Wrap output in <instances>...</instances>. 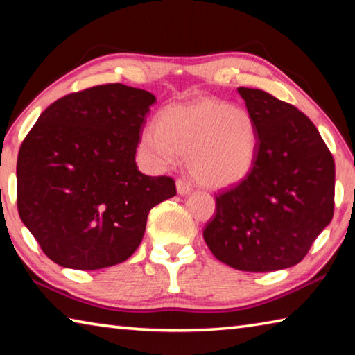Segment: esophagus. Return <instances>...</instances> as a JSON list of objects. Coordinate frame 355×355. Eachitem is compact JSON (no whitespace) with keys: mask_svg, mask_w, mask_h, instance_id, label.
I'll return each instance as SVG.
<instances>
[{"mask_svg":"<svg viewBox=\"0 0 355 355\" xmlns=\"http://www.w3.org/2000/svg\"><path fill=\"white\" fill-rule=\"evenodd\" d=\"M175 184H177V191H178V194L184 196V194H189V192H191V183L188 182V180H184V178H178Z\"/></svg>","mask_w":355,"mask_h":355,"instance_id":"obj_1","label":"esophagus"}]
</instances>
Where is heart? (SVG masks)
Listing matches in <instances>:
<instances>
[{
	"label": "heart",
	"instance_id": "b5f03b06",
	"mask_svg": "<svg viewBox=\"0 0 355 355\" xmlns=\"http://www.w3.org/2000/svg\"><path fill=\"white\" fill-rule=\"evenodd\" d=\"M139 148L153 169H166L188 155L197 183L211 189L235 186L249 175L258 148L254 117L243 107L216 98H200L166 107L158 127L147 125Z\"/></svg>",
	"mask_w": 355,
	"mask_h": 355
}]
</instances>
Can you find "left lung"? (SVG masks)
<instances>
[{
	"instance_id": "1",
	"label": "left lung",
	"mask_w": 355,
	"mask_h": 355,
	"mask_svg": "<svg viewBox=\"0 0 355 355\" xmlns=\"http://www.w3.org/2000/svg\"><path fill=\"white\" fill-rule=\"evenodd\" d=\"M238 92L257 125V158L241 183L216 196L203 239L239 271H279L302 260L332 220L335 163L297 107L260 89Z\"/></svg>"
}]
</instances>
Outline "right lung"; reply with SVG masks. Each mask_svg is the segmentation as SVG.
Segmentation results:
<instances>
[{"instance_id":"right-lung-1","label":"right lung","mask_w":355,"mask_h":355,"mask_svg":"<svg viewBox=\"0 0 355 355\" xmlns=\"http://www.w3.org/2000/svg\"><path fill=\"white\" fill-rule=\"evenodd\" d=\"M155 95L105 84L56 100L17 159L23 224L59 266L95 271L135 254L148 211L177 194L171 177L137 169L136 148Z\"/></svg>"}]
</instances>
